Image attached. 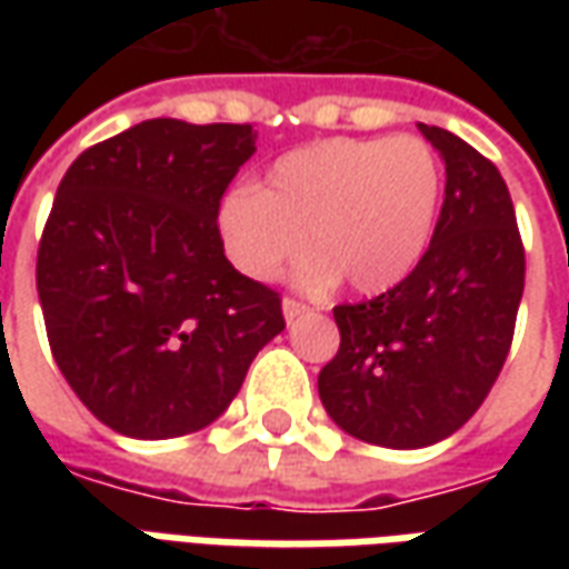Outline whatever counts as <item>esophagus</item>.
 Returning a JSON list of instances; mask_svg holds the SVG:
<instances>
[{
    "label": "esophagus",
    "mask_w": 569,
    "mask_h": 569,
    "mask_svg": "<svg viewBox=\"0 0 569 569\" xmlns=\"http://www.w3.org/2000/svg\"><path fill=\"white\" fill-rule=\"evenodd\" d=\"M308 305H305V301H296V298H283V317L289 322L292 320H298V317H305V313H308Z\"/></svg>",
    "instance_id": "esophagus-1"
}]
</instances>
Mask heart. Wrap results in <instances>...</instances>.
<instances>
[{
    "instance_id": "heart-1",
    "label": "heart",
    "mask_w": 569,
    "mask_h": 569,
    "mask_svg": "<svg viewBox=\"0 0 569 569\" xmlns=\"http://www.w3.org/2000/svg\"><path fill=\"white\" fill-rule=\"evenodd\" d=\"M439 200L441 163L429 142L338 137L277 158L256 191L228 194L219 234L237 271L252 280H273L308 243L305 283L345 277L359 296H378L418 268Z\"/></svg>"
}]
</instances>
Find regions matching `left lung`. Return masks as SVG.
<instances>
[{
	"label": "left lung",
	"instance_id": "1",
	"mask_svg": "<svg viewBox=\"0 0 569 569\" xmlns=\"http://www.w3.org/2000/svg\"><path fill=\"white\" fill-rule=\"evenodd\" d=\"M418 128L448 173L429 249L393 289L335 308L341 347L317 381L338 427L399 451L448 439L476 415L525 292V243L500 170L448 130Z\"/></svg>",
	"mask_w": 569,
	"mask_h": 569
}]
</instances>
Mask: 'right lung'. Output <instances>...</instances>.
Masks as SVG:
<instances>
[{"label":"right lung","instance_id":"add662e5","mask_svg":"<svg viewBox=\"0 0 569 569\" xmlns=\"http://www.w3.org/2000/svg\"><path fill=\"white\" fill-rule=\"evenodd\" d=\"M252 124L151 118L60 179L36 261L48 345L84 408L130 439L198 432L286 329L280 296L224 259L219 203Z\"/></svg>","mask_w":569,"mask_h":569}]
</instances>
